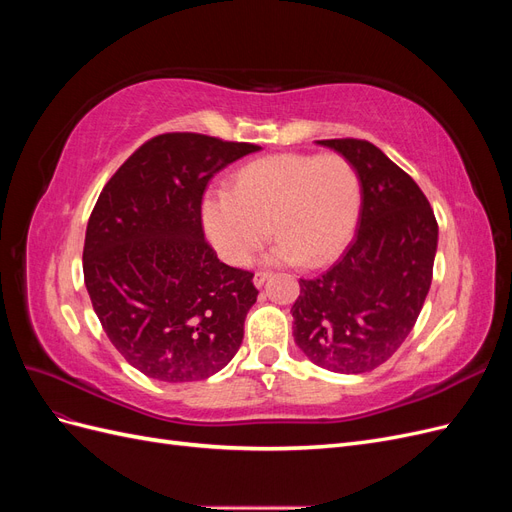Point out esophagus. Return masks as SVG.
Returning <instances> with one entry per match:
<instances>
[{
    "instance_id": "esophagus-1",
    "label": "esophagus",
    "mask_w": 512,
    "mask_h": 512,
    "mask_svg": "<svg viewBox=\"0 0 512 512\" xmlns=\"http://www.w3.org/2000/svg\"><path fill=\"white\" fill-rule=\"evenodd\" d=\"M271 277V271H256V275H254V284L260 288L262 284H265L267 280Z\"/></svg>"
}]
</instances>
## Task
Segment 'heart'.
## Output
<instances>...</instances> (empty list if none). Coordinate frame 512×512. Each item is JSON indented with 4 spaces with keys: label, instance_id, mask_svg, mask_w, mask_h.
<instances>
[{
    "label": "heart",
    "instance_id": "obj_1",
    "mask_svg": "<svg viewBox=\"0 0 512 512\" xmlns=\"http://www.w3.org/2000/svg\"><path fill=\"white\" fill-rule=\"evenodd\" d=\"M359 200V173L342 153H277L243 166L228 194L209 196L203 222L228 265H247L273 230L269 262L314 269L344 250Z\"/></svg>",
    "mask_w": 512,
    "mask_h": 512
}]
</instances>
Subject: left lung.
<instances>
[{
  "label": "left lung",
  "instance_id": "left-lung-1",
  "mask_svg": "<svg viewBox=\"0 0 512 512\" xmlns=\"http://www.w3.org/2000/svg\"><path fill=\"white\" fill-rule=\"evenodd\" d=\"M346 156L361 179L356 235L342 258L301 280L292 335L309 361L363 374L389 361L421 314L438 250V222L416 181L361 138L318 141Z\"/></svg>",
  "mask_w": 512,
  "mask_h": 512
}]
</instances>
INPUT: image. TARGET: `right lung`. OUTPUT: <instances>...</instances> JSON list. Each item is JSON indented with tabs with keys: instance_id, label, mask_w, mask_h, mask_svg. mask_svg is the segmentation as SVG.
Instances as JSON below:
<instances>
[{
	"instance_id": "obj_1",
	"label": "right lung",
	"mask_w": 512,
	"mask_h": 512,
	"mask_svg": "<svg viewBox=\"0 0 512 512\" xmlns=\"http://www.w3.org/2000/svg\"><path fill=\"white\" fill-rule=\"evenodd\" d=\"M258 145L196 132L149 138L108 179L89 215L83 273L117 352L145 376L205 380L243 342L254 273L220 262L203 230L211 177Z\"/></svg>"
}]
</instances>
